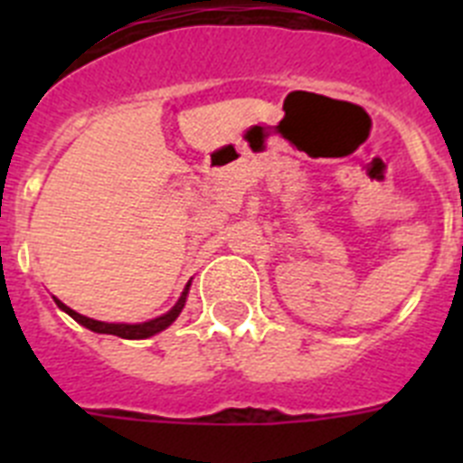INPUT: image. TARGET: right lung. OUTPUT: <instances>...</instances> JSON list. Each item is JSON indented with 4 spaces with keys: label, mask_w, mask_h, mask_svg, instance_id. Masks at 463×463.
<instances>
[{
    "label": "right lung",
    "mask_w": 463,
    "mask_h": 463,
    "mask_svg": "<svg viewBox=\"0 0 463 463\" xmlns=\"http://www.w3.org/2000/svg\"><path fill=\"white\" fill-rule=\"evenodd\" d=\"M187 289H190V282H187L185 292H183V297L178 298V304L174 306V308L169 310V313L159 315V317H155V320H148V322H141V325H109V322H99V320H92V317H85V315L76 313V310H71L69 306H64L60 298H55V304L60 306V308L64 310L67 315H71L73 320L79 322V325H83L85 329L94 331V334H113V336H120V338H129V341H138V338H150L155 336V334H159L162 329H166V326L171 325V322L181 315L183 306H185V298H187Z\"/></svg>",
    "instance_id": "1"
}]
</instances>
